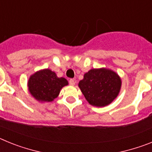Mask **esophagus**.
Here are the masks:
<instances>
[{"label": "esophagus", "instance_id": "1", "mask_svg": "<svg viewBox=\"0 0 152 152\" xmlns=\"http://www.w3.org/2000/svg\"><path fill=\"white\" fill-rule=\"evenodd\" d=\"M69 84L70 85H72V86H74L75 84V80H73V79H70L69 80Z\"/></svg>", "mask_w": 152, "mask_h": 152}]
</instances>
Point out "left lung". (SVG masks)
Listing matches in <instances>:
<instances>
[{
  "instance_id": "obj_1",
  "label": "left lung",
  "mask_w": 152,
  "mask_h": 152,
  "mask_svg": "<svg viewBox=\"0 0 152 152\" xmlns=\"http://www.w3.org/2000/svg\"><path fill=\"white\" fill-rule=\"evenodd\" d=\"M122 80L119 75L106 68H93L84 74L78 87L92 106L103 107L110 104L120 92Z\"/></svg>"
}]
</instances>
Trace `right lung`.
<instances>
[{"mask_svg": "<svg viewBox=\"0 0 152 152\" xmlns=\"http://www.w3.org/2000/svg\"><path fill=\"white\" fill-rule=\"evenodd\" d=\"M68 85L64 77H58L56 72L45 68L35 72L27 82L29 94L40 103L52 102L59 95L61 88Z\"/></svg>", "mask_w": 152, "mask_h": 152, "instance_id": "right-lung-1", "label": "right lung"}]
</instances>
